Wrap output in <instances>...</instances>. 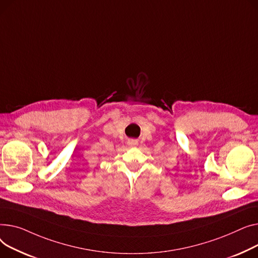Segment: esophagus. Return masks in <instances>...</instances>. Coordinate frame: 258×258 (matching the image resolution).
Here are the masks:
<instances>
[{
	"mask_svg": "<svg viewBox=\"0 0 258 258\" xmlns=\"http://www.w3.org/2000/svg\"><path fill=\"white\" fill-rule=\"evenodd\" d=\"M128 145H129L130 147H135V146H138V141L131 140V141H129V142H128Z\"/></svg>",
	"mask_w": 258,
	"mask_h": 258,
	"instance_id": "1",
	"label": "esophagus"
}]
</instances>
